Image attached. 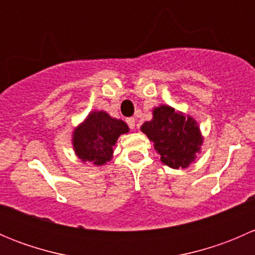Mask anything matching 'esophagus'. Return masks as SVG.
Here are the masks:
<instances>
[{"mask_svg":"<svg viewBox=\"0 0 255 255\" xmlns=\"http://www.w3.org/2000/svg\"><path fill=\"white\" fill-rule=\"evenodd\" d=\"M126 122H127L128 127H129L130 129H133V128L135 127V120L133 117H128L127 120H126Z\"/></svg>","mask_w":255,"mask_h":255,"instance_id":"esophagus-1","label":"esophagus"}]
</instances>
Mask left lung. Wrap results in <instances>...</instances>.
Wrapping results in <instances>:
<instances>
[{
    "mask_svg": "<svg viewBox=\"0 0 255 255\" xmlns=\"http://www.w3.org/2000/svg\"><path fill=\"white\" fill-rule=\"evenodd\" d=\"M142 130L154 142L160 160L174 169L189 166L202 143L196 122L169 106L154 110L153 120L144 123Z\"/></svg>",
    "mask_w": 255,
    "mask_h": 255,
    "instance_id": "left-lung-1",
    "label": "left lung"
}]
</instances>
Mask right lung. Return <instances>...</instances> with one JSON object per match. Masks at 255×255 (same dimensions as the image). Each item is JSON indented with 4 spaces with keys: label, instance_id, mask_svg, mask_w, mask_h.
I'll use <instances>...</instances> for the list:
<instances>
[{
    "label": "right lung",
    "instance_id": "obj_1",
    "mask_svg": "<svg viewBox=\"0 0 255 255\" xmlns=\"http://www.w3.org/2000/svg\"><path fill=\"white\" fill-rule=\"evenodd\" d=\"M127 132L123 121L111 118L106 112H92L74 132V148L82 161L102 165L111 159L117 138Z\"/></svg>",
    "mask_w": 255,
    "mask_h": 255
}]
</instances>
